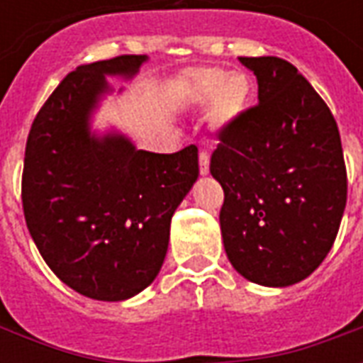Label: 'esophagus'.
<instances>
[{
    "label": "esophagus",
    "mask_w": 363,
    "mask_h": 363,
    "mask_svg": "<svg viewBox=\"0 0 363 363\" xmlns=\"http://www.w3.org/2000/svg\"><path fill=\"white\" fill-rule=\"evenodd\" d=\"M208 162H211V156H208L207 150H201L199 152V172L203 176L208 174Z\"/></svg>",
    "instance_id": "1"
}]
</instances>
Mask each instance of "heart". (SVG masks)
I'll return each instance as SVG.
<instances>
[{
	"mask_svg": "<svg viewBox=\"0 0 363 363\" xmlns=\"http://www.w3.org/2000/svg\"><path fill=\"white\" fill-rule=\"evenodd\" d=\"M193 96L197 102L214 98V113L222 121L238 118L251 98V81L243 73L220 69H199L191 75Z\"/></svg>",
	"mask_w": 363,
	"mask_h": 363,
	"instance_id": "heart-1",
	"label": "heart"
}]
</instances>
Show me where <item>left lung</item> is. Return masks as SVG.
<instances>
[{"mask_svg":"<svg viewBox=\"0 0 363 363\" xmlns=\"http://www.w3.org/2000/svg\"><path fill=\"white\" fill-rule=\"evenodd\" d=\"M259 84V104L218 131L211 174L224 189L220 230L230 263L263 286H290L335 243L346 207L337 121L292 63L240 57Z\"/></svg>","mask_w":363,"mask_h":363,"instance_id":"obj_1","label":"left lung"}]
</instances>
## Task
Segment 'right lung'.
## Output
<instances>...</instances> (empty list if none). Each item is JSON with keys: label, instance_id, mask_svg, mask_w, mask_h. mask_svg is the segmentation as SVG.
I'll list each match as a JSON object with an SVG mask.
<instances>
[{"label": "right lung", "instance_id": "obj_1", "mask_svg": "<svg viewBox=\"0 0 363 363\" xmlns=\"http://www.w3.org/2000/svg\"><path fill=\"white\" fill-rule=\"evenodd\" d=\"M147 55L81 65L57 84L30 127L23 168L28 232L57 279L86 298L120 301L156 279L172 214L199 176L197 147L137 150L123 135L94 137L89 116L104 75L133 77Z\"/></svg>", "mask_w": 363, "mask_h": 363}]
</instances>
